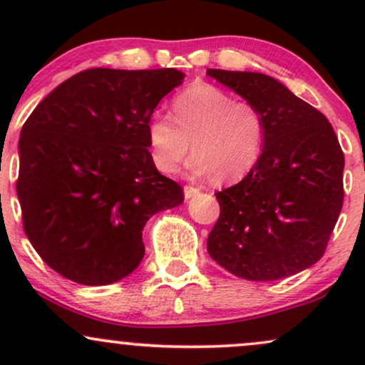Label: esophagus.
I'll return each instance as SVG.
<instances>
[{"label":"esophagus","mask_w":365,"mask_h":365,"mask_svg":"<svg viewBox=\"0 0 365 365\" xmlns=\"http://www.w3.org/2000/svg\"><path fill=\"white\" fill-rule=\"evenodd\" d=\"M197 194H199V188L197 187L187 185L185 188H183V195H185V199H192V197H195Z\"/></svg>","instance_id":"34e87169"}]
</instances>
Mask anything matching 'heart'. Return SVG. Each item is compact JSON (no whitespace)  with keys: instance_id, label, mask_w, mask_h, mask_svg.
Returning a JSON list of instances; mask_svg holds the SVG:
<instances>
[{"instance_id":"1","label":"heart","mask_w":365,"mask_h":365,"mask_svg":"<svg viewBox=\"0 0 365 365\" xmlns=\"http://www.w3.org/2000/svg\"><path fill=\"white\" fill-rule=\"evenodd\" d=\"M264 130L262 113L252 103L233 101L228 92L209 83H194L175 98L173 116L156 113L149 120L148 140L163 173H175L192 148V173L235 182L261 156Z\"/></svg>"}]
</instances>
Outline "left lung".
Wrapping results in <instances>:
<instances>
[{
    "label": "left lung",
    "mask_w": 365,
    "mask_h": 365,
    "mask_svg": "<svg viewBox=\"0 0 365 365\" xmlns=\"http://www.w3.org/2000/svg\"><path fill=\"white\" fill-rule=\"evenodd\" d=\"M207 75L252 103L266 128L254 168L216 194L221 212L207 252L250 282L300 273L322 257L340 216V142L321 111L269 75L215 68Z\"/></svg>",
    "instance_id": "1"
}]
</instances>
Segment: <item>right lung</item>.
I'll return each mask as SVG.
<instances>
[{"label":"right lung","instance_id":"right-lung-1","mask_svg":"<svg viewBox=\"0 0 365 365\" xmlns=\"http://www.w3.org/2000/svg\"><path fill=\"white\" fill-rule=\"evenodd\" d=\"M185 78L175 68H91L36 106L20 132L16 195L25 235L75 283L120 282L144 257L153 215L183 202L149 153L148 125Z\"/></svg>","mask_w":365,"mask_h":365}]
</instances>
